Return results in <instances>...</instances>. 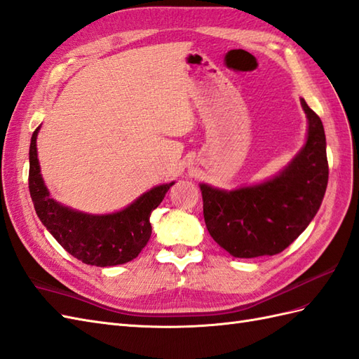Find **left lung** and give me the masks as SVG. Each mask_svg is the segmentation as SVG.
I'll return each instance as SVG.
<instances>
[{"label": "left lung", "instance_id": "1", "mask_svg": "<svg viewBox=\"0 0 359 359\" xmlns=\"http://www.w3.org/2000/svg\"><path fill=\"white\" fill-rule=\"evenodd\" d=\"M308 137L279 176L233 191L201 183L203 215L214 241L235 258L271 256L305 231L325 197L329 167L323 123L305 100Z\"/></svg>", "mask_w": 359, "mask_h": 359}]
</instances>
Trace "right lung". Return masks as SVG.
I'll use <instances>...</instances> for the list:
<instances>
[{
    "label": "right lung",
    "instance_id": "obj_1",
    "mask_svg": "<svg viewBox=\"0 0 359 359\" xmlns=\"http://www.w3.org/2000/svg\"><path fill=\"white\" fill-rule=\"evenodd\" d=\"M39 127L32 136L29 189L48 232L69 255L88 265L112 267L135 259L151 236L150 215L161 205L174 182L145 192L130 206L107 215H89L57 203L50 197L41 176L36 150Z\"/></svg>",
    "mask_w": 359,
    "mask_h": 359
}]
</instances>
